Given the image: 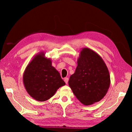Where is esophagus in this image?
I'll return each mask as SVG.
<instances>
[{
	"instance_id": "34e87169",
	"label": "esophagus",
	"mask_w": 132,
	"mask_h": 132,
	"mask_svg": "<svg viewBox=\"0 0 132 132\" xmlns=\"http://www.w3.org/2000/svg\"><path fill=\"white\" fill-rule=\"evenodd\" d=\"M64 82H66V84H68V81H69V79H68V77H65L64 79Z\"/></svg>"
}]
</instances>
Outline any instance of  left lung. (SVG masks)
Returning a JSON list of instances; mask_svg holds the SVG:
<instances>
[{"label": "left lung", "mask_w": 132, "mask_h": 132, "mask_svg": "<svg viewBox=\"0 0 132 132\" xmlns=\"http://www.w3.org/2000/svg\"><path fill=\"white\" fill-rule=\"evenodd\" d=\"M111 84L110 75L102 58L88 48L80 51L77 66L69 85L80 102L90 105L103 98Z\"/></svg>", "instance_id": "obj_1"}]
</instances>
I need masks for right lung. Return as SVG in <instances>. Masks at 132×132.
I'll return each instance as SVG.
<instances>
[{"label": "right lung", "mask_w": 132, "mask_h": 132, "mask_svg": "<svg viewBox=\"0 0 132 132\" xmlns=\"http://www.w3.org/2000/svg\"><path fill=\"white\" fill-rule=\"evenodd\" d=\"M23 80L27 92L38 101H45L66 84L52 66V61L41 52L32 58L24 71Z\"/></svg>", "instance_id": "obj_1"}]
</instances>
